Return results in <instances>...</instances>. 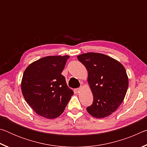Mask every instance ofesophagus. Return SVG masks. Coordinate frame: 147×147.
Listing matches in <instances>:
<instances>
[{
    "label": "esophagus",
    "instance_id": "esophagus-1",
    "mask_svg": "<svg viewBox=\"0 0 147 147\" xmlns=\"http://www.w3.org/2000/svg\"><path fill=\"white\" fill-rule=\"evenodd\" d=\"M80 88L75 89H74V93H75L76 94H78L80 92Z\"/></svg>",
    "mask_w": 147,
    "mask_h": 147
}]
</instances>
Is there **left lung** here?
<instances>
[{"mask_svg": "<svg viewBox=\"0 0 147 147\" xmlns=\"http://www.w3.org/2000/svg\"><path fill=\"white\" fill-rule=\"evenodd\" d=\"M77 58L88 70V82L93 95V104L86 109L88 112L98 119L111 115L127 92L128 77L124 67L100 53H85Z\"/></svg>", "mask_w": 147, "mask_h": 147, "instance_id": "8db88e82", "label": "left lung"}]
</instances>
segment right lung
<instances>
[{
	"instance_id": "right-lung-1",
	"label": "right lung",
	"mask_w": 147,
	"mask_h": 147,
	"mask_svg": "<svg viewBox=\"0 0 147 147\" xmlns=\"http://www.w3.org/2000/svg\"><path fill=\"white\" fill-rule=\"evenodd\" d=\"M69 56H49L30 64L21 81V91L38 115L55 119L63 112L73 91L61 73Z\"/></svg>"
}]
</instances>
